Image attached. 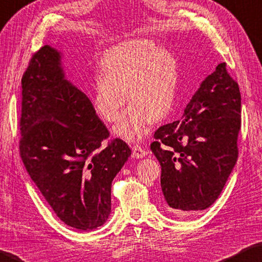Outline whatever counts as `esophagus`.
<instances>
[{"instance_id": "1", "label": "esophagus", "mask_w": 262, "mask_h": 262, "mask_svg": "<svg viewBox=\"0 0 262 262\" xmlns=\"http://www.w3.org/2000/svg\"><path fill=\"white\" fill-rule=\"evenodd\" d=\"M132 150H133V157H135V158H143L147 155L145 148H143L141 145H138V144L132 145Z\"/></svg>"}]
</instances>
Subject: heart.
<instances>
[{
    "instance_id": "1",
    "label": "heart",
    "mask_w": 262,
    "mask_h": 262,
    "mask_svg": "<svg viewBox=\"0 0 262 262\" xmlns=\"http://www.w3.org/2000/svg\"><path fill=\"white\" fill-rule=\"evenodd\" d=\"M178 63L170 51L146 39L121 43L104 54L100 77L92 87V104L102 119L115 122L118 135L129 140L145 134L148 121L159 122L172 110L178 89Z\"/></svg>"
}]
</instances>
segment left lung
<instances>
[{
	"mask_svg": "<svg viewBox=\"0 0 262 262\" xmlns=\"http://www.w3.org/2000/svg\"><path fill=\"white\" fill-rule=\"evenodd\" d=\"M241 121L239 87L223 62L202 81L183 120L155 133L151 150L169 212L185 216L218 199L237 161Z\"/></svg>",
	"mask_w": 262,
	"mask_h": 262,
	"instance_id": "1",
	"label": "left lung"
}]
</instances>
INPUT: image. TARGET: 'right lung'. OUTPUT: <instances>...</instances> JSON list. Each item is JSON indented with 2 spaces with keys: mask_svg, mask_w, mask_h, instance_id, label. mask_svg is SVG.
<instances>
[{
  "mask_svg": "<svg viewBox=\"0 0 262 262\" xmlns=\"http://www.w3.org/2000/svg\"><path fill=\"white\" fill-rule=\"evenodd\" d=\"M19 153L28 175L60 220L80 230L102 226L111 211V184L130 156L91 100L64 79L58 51L45 45L21 78Z\"/></svg>",
  "mask_w": 262,
  "mask_h": 262,
  "instance_id": "add662e5",
  "label": "right lung"
}]
</instances>
